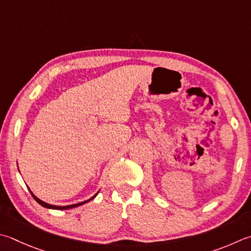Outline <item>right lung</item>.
Masks as SVG:
<instances>
[{
    "mask_svg": "<svg viewBox=\"0 0 251 251\" xmlns=\"http://www.w3.org/2000/svg\"><path fill=\"white\" fill-rule=\"evenodd\" d=\"M18 166V165H17ZM29 189V188H28ZM29 191H30V194H31V196L33 197V199L37 201V202L39 203V204H41L42 207H44V208H47V209H53V210H67V209H73V208H76V207H79V205H81V204H83V203H86V202H88V201H90V200H92L93 198H96V196L99 194V191H98V193L95 195V196H92V197L90 198V199H88V200H85V201H81V202H78V203H74V204H68V205H53V204H50V203H47V202H44V201H42V200H40L39 199L38 197H36V196H34V194L32 193V191L29 189Z\"/></svg>",
    "mask_w": 251,
    "mask_h": 251,
    "instance_id": "1",
    "label": "right lung"
}]
</instances>
